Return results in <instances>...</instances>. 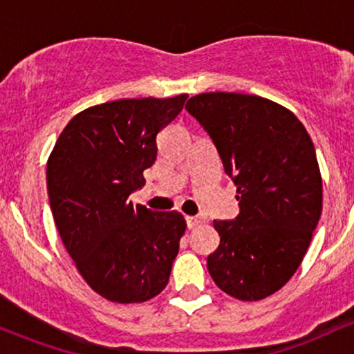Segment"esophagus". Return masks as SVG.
Masks as SVG:
<instances>
[{
    "label": "esophagus",
    "mask_w": 354,
    "mask_h": 354,
    "mask_svg": "<svg viewBox=\"0 0 354 354\" xmlns=\"http://www.w3.org/2000/svg\"><path fill=\"white\" fill-rule=\"evenodd\" d=\"M201 223H205V218L203 216H186V225H188L189 230L196 228V226H200Z\"/></svg>",
    "instance_id": "esophagus-1"
}]
</instances>
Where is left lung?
Listing matches in <instances>:
<instances>
[{
  "label": "left lung",
  "mask_w": 354,
  "mask_h": 354,
  "mask_svg": "<svg viewBox=\"0 0 354 354\" xmlns=\"http://www.w3.org/2000/svg\"><path fill=\"white\" fill-rule=\"evenodd\" d=\"M186 109L216 146L236 185L239 214L213 225L208 271L243 301L273 295L301 265L316 230L323 183L315 146L290 109L241 93H203Z\"/></svg>",
  "instance_id": "obj_1"
}]
</instances>
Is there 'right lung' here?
Segmentation results:
<instances>
[{
	"instance_id": "right-lung-1",
	"label": "right lung",
	"mask_w": 354,
	"mask_h": 354,
	"mask_svg": "<svg viewBox=\"0 0 354 354\" xmlns=\"http://www.w3.org/2000/svg\"><path fill=\"white\" fill-rule=\"evenodd\" d=\"M186 98L118 100L84 109L48 160V196L63 245L84 281L109 301H148L168 284L185 218L135 208L128 196L145 186L158 133Z\"/></svg>"
}]
</instances>
